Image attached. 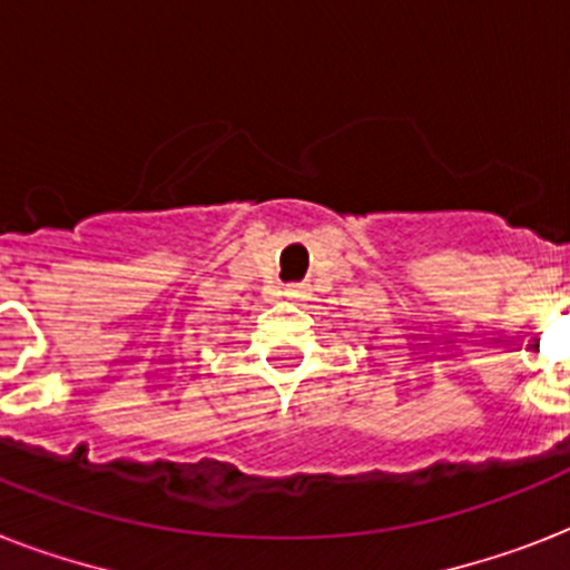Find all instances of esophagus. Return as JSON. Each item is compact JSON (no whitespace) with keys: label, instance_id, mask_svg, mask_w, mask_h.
<instances>
[{"label":"esophagus","instance_id":"obj_1","mask_svg":"<svg viewBox=\"0 0 570 570\" xmlns=\"http://www.w3.org/2000/svg\"><path fill=\"white\" fill-rule=\"evenodd\" d=\"M304 293H307V289H304L302 284H295V286H289V289H286V295H289V298H304Z\"/></svg>","mask_w":570,"mask_h":570}]
</instances>
